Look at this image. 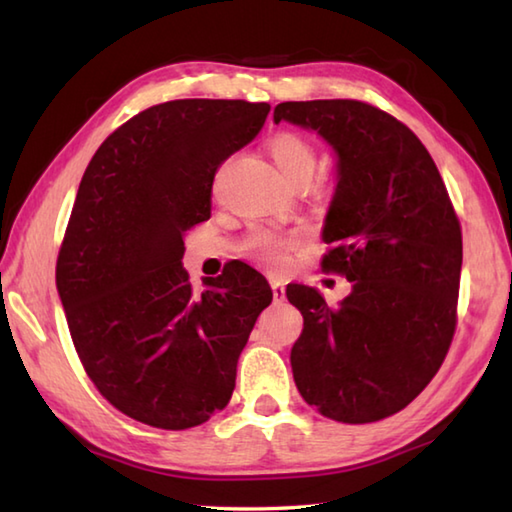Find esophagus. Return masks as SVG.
Returning <instances> with one entry per match:
<instances>
[{
	"instance_id": "1",
	"label": "esophagus",
	"mask_w": 512,
	"mask_h": 512,
	"mask_svg": "<svg viewBox=\"0 0 512 512\" xmlns=\"http://www.w3.org/2000/svg\"><path fill=\"white\" fill-rule=\"evenodd\" d=\"M269 283H271V291H274V300L283 302L285 300V283H283V280L269 278Z\"/></svg>"
}]
</instances>
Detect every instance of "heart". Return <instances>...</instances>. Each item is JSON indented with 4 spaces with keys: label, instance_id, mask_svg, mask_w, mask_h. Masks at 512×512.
Segmentation results:
<instances>
[{
    "label": "heart",
    "instance_id": "b5f03b06",
    "mask_svg": "<svg viewBox=\"0 0 512 512\" xmlns=\"http://www.w3.org/2000/svg\"><path fill=\"white\" fill-rule=\"evenodd\" d=\"M269 154L278 172L289 181L298 174H314L316 150L305 137L294 132H283L271 139ZM300 232H274V229H256L247 241V252L271 267H280L287 260L289 249L300 245Z\"/></svg>",
    "mask_w": 512,
    "mask_h": 512
}]
</instances>
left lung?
<instances>
[{"mask_svg": "<svg viewBox=\"0 0 512 512\" xmlns=\"http://www.w3.org/2000/svg\"><path fill=\"white\" fill-rule=\"evenodd\" d=\"M274 121L316 130L336 152V192L322 227V269L347 276L331 309L289 285L305 318L291 371L307 404L336 422L402 411L442 367L457 322L462 229L422 141L391 114L353 99L285 101Z\"/></svg>", "mask_w": 512, "mask_h": 512, "instance_id": "left-lung-1", "label": "left lung"}]
</instances>
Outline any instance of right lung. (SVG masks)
Returning a JSON list of instances; mask_svg holds the SVG:
<instances>
[{
	"label": "right lung",
	"instance_id": "1",
	"mask_svg": "<svg viewBox=\"0 0 512 512\" xmlns=\"http://www.w3.org/2000/svg\"><path fill=\"white\" fill-rule=\"evenodd\" d=\"M269 103L176 99L139 112L92 156L57 258V289L88 378L112 406L183 431L227 406L236 362L271 302L245 263L196 294L183 236L210 218L221 163Z\"/></svg>",
	"mask_w": 512,
	"mask_h": 512
}]
</instances>
